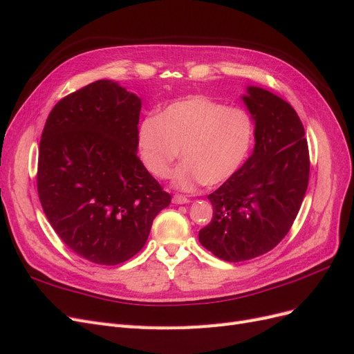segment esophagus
I'll return each mask as SVG.
<instances>
[{
    "label": "esophagus",
    "mask_w": 354,
    "mask_h": 354,
    "mask_svg": "<svg viewBox=\"0 0 354 354\" xmlns=\"http://www.w3.org/2000/svg\"><path fill=\"white\" fill-rule=\"evenodd\" d=\"M189 198H186L185 195H174L173 196V203H177V205H183V203H189Z\"/></svg>",
    "instance_id": "obj_1"
}]
</instances>
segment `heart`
I'll return each mask as SVG.
<instances>
[{"label": "heart", "instance_id": "heart-1", "mask_svg": "<svg viewBox=\"0 0 354 354\" xmlns=\"http://www.w3.org/2000/svg\"><path fill=\"white\" fill-rule=\"evenodd\" d=\"M252 115L205 95L168 104L149 115L137 131L138 155L156 178H168L180 151L185 160L173 183L181 190L220 185L238 173L254 143Z\"/></svg>", "mask_w": 354, "mask_h": 354}]
</instances>
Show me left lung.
<instances>
[{
  "mask_svg": "<svg viewBox=\"0 0 354 354\" xmlns=\"http://www.w3.org/2000/svg\"><path fill=\"white\" fill-rule=\"evenodd\" d=\"M242 99L255 121L254 152L208 195L212 220L199 230L201 245L229 263L260 257L286 236L310 173L306 131L292 106L260 87H248Z\"/></svg>",
  "mask_w": 354,
  "mask_h": 354,
  "instance_id": "obj_1",
  "label": "left lung"
}]
</instances>
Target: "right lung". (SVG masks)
Instances as JSON below:
<instances>
[{
    "label": "right lung",
    "mask_w": 354,
    "mask_h": 354,
    "mask_svg": "<svg viewBox=\"0 0 354 354\" xmlns=\"http://www.w3.org/2000/svg\"><path fill=\"white\" fill-rule=\"evenodd\" d=\"M142 100L99 80L68 94L42 130L37 187L69 250L115 266L140 251L171 196L137 156Z\"/></svg>",
    "instance_id": "obj_1"
}]
</instances>
